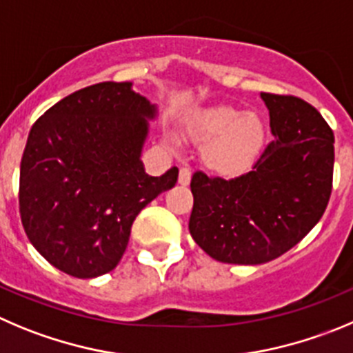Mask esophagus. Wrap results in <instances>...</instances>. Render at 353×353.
<instances>
[{
    "label": "esophagus",
    "instance_id": "1",
    "mask_svg": "<svg viewBox=\"0 0 353 353\" xmlns=\"http://www.w3.org/2000/svg\"><path fill=\"white\" fill-rule=\"evenodd\" d=\"M190 181H192V170L188 169V167H183V169L179 170V184L188 186V184H190Z\"/></svg>",
    "mask_w": 353,
    "mask_h": 353
}]
</instances>
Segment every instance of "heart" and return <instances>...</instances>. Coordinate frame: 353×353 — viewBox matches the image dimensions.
<instances>
[{"instance_id": "b5f03b06", "label": "heart", "mask_w": 353, "mask_h": 353, "mask_svg": "<svg viewBox=\"0 0 353 353\" xmlns=\"http://www.w3.org/2000/svg\"><path fill=\"white\" fill-rule=\"evenodd\" d=\"M195 143L205 144L207 167L221 176H240L254 163L265 143V125L256 113L232 106L203 110L186 127Z\"/></svg>"}]
</instances>
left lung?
Segmentation results:
<instances>
[{"label":"left lung","mask_w":353,"mask_h":353,"mask_svg":"<svg viewBox=\"0 0 353 353\" xmlns=\"http://www.w3.org/2000/svg\"><path fill=\"white\" fill-rule=\"evenodd\" d=\"M273 141L235 179L192 177L190 233L216 261L261 265L279 258L321 221L332 190L334 136L314 106L261 92Z\"/></svg>","instance_id":"left-lung-1"}]
</instances>
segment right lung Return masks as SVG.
Listing matches in <instances>:
<instances>
[{
	"label": "right lung",
	"instance_id": "right-lung-1",
	"mask_svg": "<svg viewBox=\"0 0 353 353\" xmlns=\"http://www.w3.org/2000/svg\"><path fill=\"white\" fill-rule=\"evenodd\" d=\"M157 106L130 81H102L68 95L39 117L21 161L19 207L36 251L77 279L111 272L137 214L174 188L141 161Z\"/></svg>",
	"mask_w": 353,
	"mask_h": 353
}]
</instances>
